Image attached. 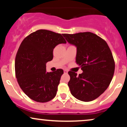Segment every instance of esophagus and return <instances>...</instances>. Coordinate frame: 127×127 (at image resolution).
Listing matches in <instances>:
<instances>
[{
    "label": "esophagus",
    "instance_id": "obj_1",
    "mask_svg": "<svg viewBox=\"0 0 127 127\" xmlns=\"http://www.w3.org/2000/svg\"><path fill=\"white\" fill-rule=\"evenodd\" d=\"M64 72L65 73H68V71L67 70H64Z\"/></svg>",
    "mask_w": 127,
    "mask_h": 127
}]
</instances>
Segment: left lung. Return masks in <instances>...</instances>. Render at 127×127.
<instances>
[{"label": "left lung", "instance_id": "8db88e82", "mask_svg": "<svg viewBox=\"0 0 127 127\" xmlns=\"http://www.w3.org/2000/svg\"><path fill=\"white\" fill-rule=\"evenodd\" d=\"M68 43L76 47V63L83 72H68L71 94L82 101H91L108 88L113 76L115 62L105 40L91 32L63 34Z\"/></svg>", "mask_w": 127, "mask_h": 127}]
</instances>
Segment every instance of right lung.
<instances>
[{
    "label": "right lung",
    "mask_w": 127,
    "mask_h": 127,
    "mask_svg": "<svg viewBox=\"0 0 127 127\" xmlns=\"http://www.w3.org/2000/svg\"><path fill=\"white\" fill-rule=\"evenodd\" d=\"M63 34L37 30L26 37L19 47L15 62L16 78L21 90L34 101L45 103L56 95L63 70L47 72L46 64L53 59L55 46L66 43Z\"/></svg>",
    "instance_id": "obj_1"
}]
</instances>
